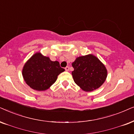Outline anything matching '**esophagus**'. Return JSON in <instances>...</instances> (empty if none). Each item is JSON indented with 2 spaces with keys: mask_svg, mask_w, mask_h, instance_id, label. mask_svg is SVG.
Here are the masks:
<instances>
[{
  "mask_svg": "<svg viewBox=\"0 0 134 134\" xmlns=\"http://www.w3.org/2000/svg\"><path fill=\"white\" fill-rule=\"evenodd\" d=\"M65 70L66 71H69V67H68V66H67V67H66L65 68Z\"/></svg>",
  "mask_w": 134,
  "mask_h": 134,
  "instance_id": "34e87169",
  "label": "esophagus"
}]
</instances>
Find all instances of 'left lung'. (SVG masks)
Listing matches in <instances>:
<instances>
[{"instance_id": "8db88e82", "label": "left lung", "mask_w": 134, "mask_h": 134, "mask_svg": "<svg viewBox=\"0 0 134 134\" xmlns=\"http://www.w3.org/2000/svg\"><path fill=\"white\" fill-rule=\"evenodd\" d=\"M72 72L76 85L85 91H92L103 85L107 76L105 66L92 54L77 58L72 64Z\"/></svg>"}]
</instances>
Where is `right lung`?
I'll return each instance as SVG.
<instances>
[{"mask_svg":"<svg viewBox=\"0 0 134 134\" xmlns=\"http://www.w3.org/2000/svg\"><path fill=\"white\" fill-rule=\"evenodd\" d=\"M64 71L58 61H52L48 57L37 53L25 63L22 74L27 85L41 91L48 90Z\"/></svg>","mask_w":134,"mask_h":134,"instance_id":"right-lung-1","label":"right lung"}]
</instances>
